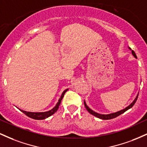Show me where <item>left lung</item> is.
Listing matches in <instances>:
<instances>
[{"instance_id": "obj_1", "label": "left lung", "mask_w": 147, "mask_h": 147, "mask_svg": "<svg viewBox=\"0 0 147 147\" xmlns=\"http://www.w3.org/2000/svg\"><path fill=\"white\" fill-rule=\"evenodd\" d=\"M130 49H131V48H130ZM132 54H133V56L136 57V58H137V56H136V53H135V52L133 51V50H132ZM138 97V94L137 97H136V99H135L134 100H133V102L132 103H131V104H130V105H129V106H127V107L125 108V109H123V110H121V111H118V112L113 113H111V114H109V115H102V114H99V113H97L95 112V111H92V110H91V109H90V108H89L88 106L86 105V104L85 101H84V106H85L86 109H87V111H88V112L90 113V114H92V115L95 116V117H98V118H99V119H113V118L117 117V116H119V115H120L121 114L124 113L126 112V111L129 110V109H131V108H132L133 106V105H134V104H135V103H136V101H137Z\"/></svg>"}]
</instances>
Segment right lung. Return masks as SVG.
<instances>
[{"label":"right lung","mask_w":147,"mask_h":147,"mask_svg":"<svg viewBox=\"0 0 147 147\" xmlns=\"http://www.w3.org/2000/svg\"><path fill=\"white\" fill-rule=\"evenodd\" d=\"M68 90V89H66V90H65L63 91L61 96L60 99H59V102H57V105L55 106V107H54L53 109H52V110L47 111V112H43V113L27 112V111L21 110V109H20V111H21V112H23L25 115H26L28 117H29L30 118H32V119H45V118L50 117V116H51L52 115H53L54 113H55L57 112V111L58 110L59 107L61 102L62 99H63V97L64 95H65V92H66V91Z\"/></svg>","instance_id":"right-lung-1"}]
</instances>
